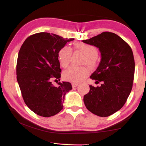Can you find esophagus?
<instances>
[{
	"label": "esophagus",
	"mask_w": 146,
	"mask_h": 146,
	"mask_svg": "<svg viewBox=\"0 0 146 146\" xmlns=\"http://www.w3.org/2000/svg\"><path fill=\"white\" fill-rule=\"evenodd\" d=\"M78 84H75V83H73L72 84V87H73V88H75V87H76L77 86H78Z\"/></svg>",
	"instance_id": "34e87169"
}]
</instances>
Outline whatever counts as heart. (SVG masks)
<instances>
[{
	"instance_id": "obj_1",
	"label": "heart",
	"mask_w": 146,
	"mask_h": 146,
	"mask_svg": "<svg viewBox=\"0 0 146 146\" xmlns=\"http://www.w3.org/2000/svg\"><path fill=\"white\" fill-rule=\"evenodd\" d=\"M74 48L85 55L84 64H87L90 68L96 66L97 64L96 58L98 52L95 47L84 43L76 42L74 44ZM71 55L72 50L68 46L62 47L59 50L58 54V60L60 65L62 68H66L70 64ZM89 73L90 70L87 67L71 66L64 71L63 78L65 80L73 83H78L86 78Z\"/></svg>"
}]
</instances>
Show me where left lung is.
Here are the masks:
<instances>
[{
  "mask_svg": "<svg viewBox=\"0 0 146 146\" xmlns=\"http://www.w3.org/2000/svg\"><path fill=\"white\" fill-rule=\"evenodd\" d=\"M82 42L99 48L101 55L90 78L102 84L90 85L89 92L84 97V104L94 115L109 116L123 106L132 90L135 72L132 50L120 36L109 31Z\"/></svg>",
  "mask_w": 146,
  "mask_h": 146,
  "instance_id": "left-lung-1",
  "label": "left lung"
}]
</instances>
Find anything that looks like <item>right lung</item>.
I'll use <instances>...</instances> for the list:
<instances>
[{"label":"right lung","mask_w":146,"mask_h":146,"mask_svg":"<svg viewBox=\"0 0 146 146\" xmlns=\"http://www.w3.org/2000/svg\"><path fill=\"white\" fill-rule=\"evenodd\" d=\"M73 40L40 32L28 36L20 48L17 81L25 104L36 115L50 117L63 108L64 96L72 89L71 84L58 82V86L55 87L51 80H60L61 70L58 54L68 42Z\"/></svg>","instance_id":"right-lung-1"}]
</instances>
